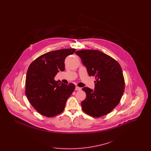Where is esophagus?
Here are the masks:
<instances>
[{"mask_svg":"<svg viewBox=\"0 0 151 151\" xmlns=\"http://www.w3.org/2000/svg\"><path fill=\"white\" fill-rule=\"evenodd\" d=\"M81 90V88L79 86H76L75 87V91H80Z\"/></svg>","mask_w":151,"mask_h":151,"instance_id":"obj_1","label":"esophagus"}]
</instances>
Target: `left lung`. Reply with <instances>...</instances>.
<instances>
[{
    "label": "left lung",
    "mask_w": 151,
    "mask_h": 151,
    "mask_svg": "<svg viewBox=\"0 0 151 151\" xmlns=\"http://www.w3.org/2000/svg\"><path fill=\"white\" fill-rule=\"evenodd\" d=\"M89 76H94V90L84 87L86 98L81 102L83 110L99 118L110 113L118 105L124 91V79L119 63L97 50L77 51Z\"/></svg>",
    "instance_id": "8db88e82"
}]
</instances>
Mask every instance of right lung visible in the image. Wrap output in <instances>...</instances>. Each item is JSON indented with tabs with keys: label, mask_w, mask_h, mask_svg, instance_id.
<instances>
[{
	"label": "right lung",
	"mask_w": 151,
	"mask_h": 151,
	"mask_svg": "<svg viewBox=\"0 0 151 151\" xmlns=\"http://www.w3.org/2000/svg\"><path fill=\"white\" fill-rule=\"evenodd\" d=\"M75 49L52 51L37 58L31 63L26 76L25 94L32 106L40 114L52 117L62 113L65 103L75 89L54 77L65 70V60Z\"/></svg>",
	"instance_id": "right-lung-1"
}]
</instances>
